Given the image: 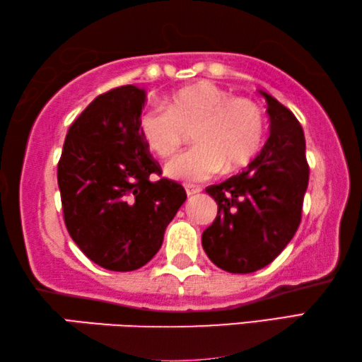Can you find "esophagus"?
<instances>
[{"instance_id": "obj_1", "label": "esophagus", "mask_w": 362, "mask_h": 362, "mask_svg": "<svg viewBox=\"0 0 362 362\" xmlns=\"http://www.w3.org/2000/svg\"><path fill=\"white\" fill-rule=\"evenodd\" d=\"M200 191H202V189L197 187V186H186V194H187V197H192V195L199 194Z\"/></svg>"}]
</instances>
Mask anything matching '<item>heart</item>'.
<instances>
[{"label":"heart","instance_id":"heart-1","mask_svg":"<svg viewBox=\"0 0 362 362\" xmlns=\"http://www.w3.org/2000/svg\"><path fill=\"white\" fill-rule=\"evenodd\" d=\"M139 132L158 157H171L192 132L194 147L165 167L171 180L202 182L221 171H235L257 156L264 136V115L250 98L210 81L175 91L163 107L147 109L139 117Z\"/></svg>","mask_w":362,"mask_h":362}]
</instances>
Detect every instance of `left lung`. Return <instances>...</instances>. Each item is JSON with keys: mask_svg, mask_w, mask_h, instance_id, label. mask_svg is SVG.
<instances>
[{"mask_svg": "<svg viewBox=\"0 0 362 362\" xmlns=\"http://www.w3.org/2000/svg\"><path fill=\"white\" fill-rule=\"evenodd\" d=\"M269 138L242 173L205 189L218 215L202 247L218 268L248 274L268 266L297 233L310 180L300 122L271 94Z\"/></svg>", "mask_w": 362, "mask_h": 362, "instance_id": "left-lung-1", "label": "left lung"}]
</instances>
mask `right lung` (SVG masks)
Here are the masks:
<instances>
[{"label": "right lung", "instance_id": "obj_1", "mask_svg": "<svg viewBox=\"0 0 362 362\" xmlns=\"http://www.w3.org/2000/svg\"><path fill=\"white\" fill-rule=\"evenodd\" d=\"M146 91L134 85L100 94L70 125L57 165L64 221L80 250L110 271L149 263L186 191L160 177L139 132Z\"/></svg>", "mask_w": 362, "mask_h": 362}]
</instances>
